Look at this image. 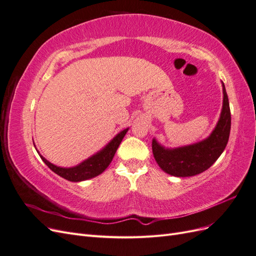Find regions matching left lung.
<instances>
[{"label":"left lung","mask_w":256,"mask_h":256,"mask_svg":"<svg viewBox=\"0 0 256 256\" xmlns=\"http://www.w3.org/2000/svg\"><path fill=\"white\" fill-rule=\"evenodd\" d=\"M230 131L228 97L223 84V108L218 125L206 140L176 150H166L156 140L152 148L154 160L164 171L177 177L194 176L206 171L220 157L228 144Z\"/></svg>","instance_id":"8db88e82"}]
</instances>
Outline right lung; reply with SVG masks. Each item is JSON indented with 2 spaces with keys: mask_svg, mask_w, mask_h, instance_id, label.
<instances>
[{
  "mask_svg": "<svg viewBox=\"0 0 256 256\" xmlns=\"http://www.w3.org/2000/svg\"><path fill=\"white\" fill-rule=\"evenodd\" d=\"M127 131L128 129L122 130L120 134H118L113 138V140L109 143V145L106 146V148H104L102 152L96 154L95 156L85 160L81 164L76 166L74 168H58L56 166H53L52 164H50V162L48 160H46L42 156H40V158L54 173H56L58 175L65 178L67 180H70V182L86 180H90V178H92L95 176H98L99 174H102L104 170L109 166L116 150H118V146L122 140V138L125 136Z\"/></svg>",
  "mask_w": 256,
  "mask_h": 256,
  "instance_id": "1",
  "label": "right lung"
}]
</instances>
